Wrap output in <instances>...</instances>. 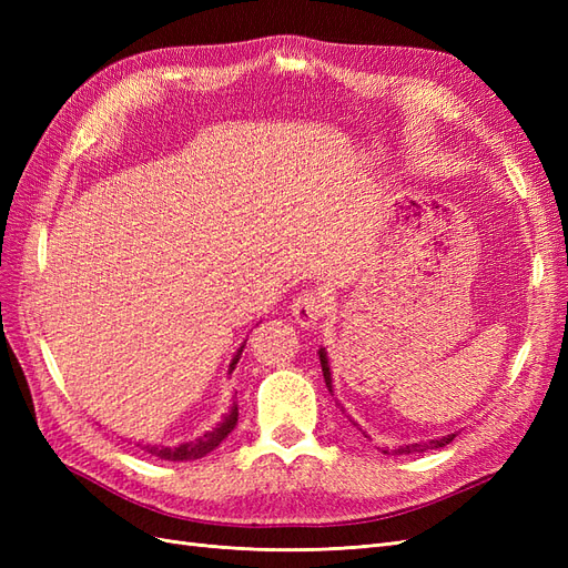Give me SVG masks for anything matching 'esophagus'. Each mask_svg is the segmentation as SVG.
I'll return each mask as SVG.
<instances>
[{
	"instance_id": "esophagus-1",
	"label": "esophagus",
	"mask_w": 568,
	"mask_h": 568,
	"mask_svg": "<svg viewBox=\"0 0 568 568\" xmlns=\"http://www.w3.org/2000/svg\"><path fill=\"white\" fill-rule=\"evenodd\" d=\"M291 311H294V317H296V322L301 326H305V329H311V326H315L324 317L326 301H324V296L320 294V291L307 288V291H301V294L294 298V305H291Z\"/></svg>"
}]
</instances>
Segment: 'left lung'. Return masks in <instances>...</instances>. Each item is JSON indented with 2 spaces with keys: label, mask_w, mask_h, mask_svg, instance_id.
<instances>
[{
  "label": "left lung",
  "mask_w": 568,
  "mask_h": 568,
  "mask_svg": "<svg viewBox=\"0 0 568 568\" xmlns=\"http://www.w3.org/2000/svg\"><path fill=\"white\" fill-rule=\"evenodd\" d=\"M320 365H322V374H324L326 388L332 390V372H329V363H326V353H324V351H320ZM341 412H343V409H341ZM453 438H455V434L436 438V440H426V443H409V445H400V448H395L393 453H395V455H412V453L438 450V448H445V445H448V443H453Z\"/></svg>",
  "instance_id": "8db88e82"
}]
</instances>
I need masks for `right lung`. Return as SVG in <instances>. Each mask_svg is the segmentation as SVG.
<instances>
[{
    "instance_id": "1",
    "label": "right lung",
    "mask_w": 568,
    "mask_h": 568,
    "mask_svg": "<svg viewBox=\"0 0 568 568\" xmlns=\"http://www.w3.org/2000/svg\"><path fill=\"white\" fill-rule=\"evenodd\" d=\"M242 351H244V346H242ZM242 351H239V353H236V357L232 359L230 369H234V365L239 363V355H242ZM236 422H239V409H236V405H232V409L227 412L225 419H222V422L213 428V432L203 434L201 438H196V440H189V443H182V445H175V448H168V445H142V450H144V453H149V455H153V457L170 459V462L199 459V457H203V455L213 453V450L217 448V445L234 432Z\"/></svg>"
}]
</instances>
